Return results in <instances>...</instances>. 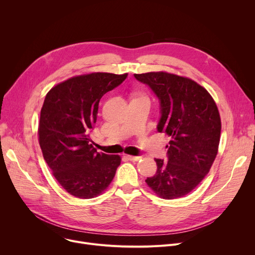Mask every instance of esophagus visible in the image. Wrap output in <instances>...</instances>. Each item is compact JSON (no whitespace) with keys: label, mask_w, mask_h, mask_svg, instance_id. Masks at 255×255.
<instances>
[{"label":"esophagus","mask_w":255,"mask_h":255,"mask_svg":"<svg viewBox=\"0 0 255 255\" xmlns=\"http://www.w3.org/2000/svg\"><path fill=\"white\" fill-rule=\"evenodd\" d=\"M129 160H131V161H137V160L140 159L139 156H131V155H127L126 156Z\"/></svg>","instance_id":"1"}]
</instances>
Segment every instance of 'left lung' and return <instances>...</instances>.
Returning a JSON list of instances; mask_svg holds the SVG:
<instances>
[{"label":"left lung","instance_id":"obj_1","mask_svg":"<svg viewBox=\"0 0 255 255\" xmlns=\"http://www.w3.org/2000/svg\"><path fill=\"white\" fill-rule=\"evenodd\" d=\"M160 103L157 129L170 137L167 161L155 159L157 171L145 180L161 198H180L204 180L216 158L221 120L209 92L194 80L167 72L134 74Z\"/></svg>","mask_w":255,"mask_h":255}]
</instances>
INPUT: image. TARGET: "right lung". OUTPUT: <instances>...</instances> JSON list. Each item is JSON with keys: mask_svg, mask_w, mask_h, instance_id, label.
<instances>
[{"mask_svg": "<svg viewBox=\"0 0 255 255\" xmlns=\"http://www.w3.org/2000/svg\"><path fill=\"white\" fill-rule=\"evenodd\" d=\"M127 75H78L46 94L40 113L39 144L53 177L75 197L93 198L102 193L121 163L119 155L97 152L89 132L97 121L102 96L122 84Z\"/></svg>", "mask_w": 255, "mask_h": 255, "instance_id": "add662e5", "label": "right lung"}]
</instances>
